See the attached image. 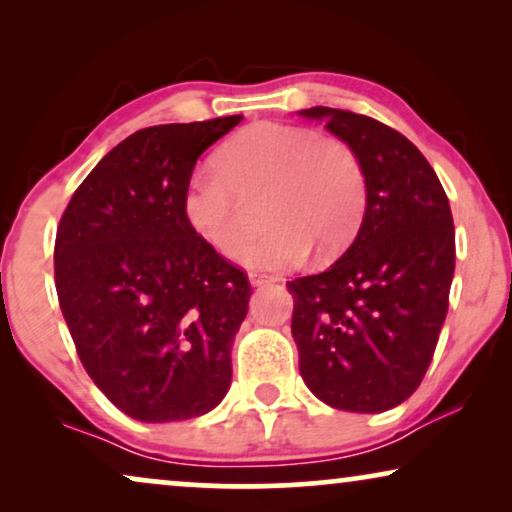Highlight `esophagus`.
I'll use <instances>...</instances> for the list:
<instances>
[{
	"instance_id": "1",
	"label": "esophagus",
	"mask_w": 512,
	"mask_h": 512,
	"mask_svg": "<svg viewBox=\"0 0 512 512\" xmlns=\"http://www.w3.org/2000/svg\"><path fill=\"white\" fill-rule=\"evenodd\" d=\"M272 279L275 277H270V275H265V272H249V282L254 284V286H263V284H270Z\"/></svg>"
}]
</instances>
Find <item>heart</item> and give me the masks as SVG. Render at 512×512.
<instances>
[{"instance_id":"b5f03b06","label":"heart","mask_w":512,"mask_h":512,"mask_svg":"<svg viewBox=\"0 0 512 512\" xmlns=\"http://www.w3.org/2000/svg\"><path fill=\"white\" fill-rule=\"evenodd\" d=\"M366 172L345 139L286 123H256L214 156V170L195 172L181 209L202 242L235 256L247 240L254 207L268 228L242 258L256 268L296 265L345 251L366 212Z\"/></svg>"}]
</instances>
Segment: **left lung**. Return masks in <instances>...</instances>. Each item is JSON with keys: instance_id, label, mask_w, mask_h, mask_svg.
I'll return each mask as SVG.
<instances>
[{"instance_id": "1", "label": "left lung", "mask_w": 512, "mask_h": 512, "mask_svg": "<svg viewBox=\"0 0 512 512\" xmlns=\"http://www.w3.org/2000/svg\"><path fill=\"white\" fill-rule=\"evenodd\" d=\"M352 146L368 200L331 268L286 282L300 375L326 405L384 412L415 394L436 352L454 275L450 202L422 151L375 118L303 109Z\"/></svg>"}]
</instances>
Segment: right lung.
Wrapping results in <instances>:
<instances>
[{
    "mask_svg": "<svg viewBox=\"0 0 512 512\" xmlns=\"http://www.w3.org/2000/svg\"><path fill=\"white\" fill-rule=\"evenodd\" d=\"M242 116L137 130L76 188L55 235V289L97 389L139 422L216 408L247 317V272L202 242L181 198L193 167Z\"/></svg>",
    "mask_w": 512,
    "mask_h": 512,
    "instance_id": "add662e5",
    "label": "right lung"
}]
</instances>
